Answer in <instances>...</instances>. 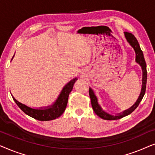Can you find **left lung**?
I'll return each mask as SVG.
<instances>
[{"label": "left lung", "mask_w": 155, "mask_h": 155, "mask_svg": "<svg viewBox=\"0 0 155 155\" xmlns=\"http://www.w3.org/2000/svg\"><path fill=\"white\" fill-rule=\"evenodd\" d=\"M125 37H126L127 41H128V43L133 46V48H134L135 54H136V58H135V61L137 63H138L140 66L142 67V70H143V86H142V90L141 93L140 94V97L136 103L130 108V109L125 111L122 114H119V115L118 116H111L110 114L106 113L101 109L100 106L97 103V99L96 96H95L93 90L92 89L90 88L89 90V94H90V97L91 99V104H92V109L94 110V113L97 114V116L104 120H117L120 119L124 116H128L129 114L132 113L136 108L138 107L139 104L140 103L142 99H143L144 95H145V90H146V84H147V68H146V63L144 58L143 53L140 47L138 44V41L136 39V38L135 37V36L133 35L132 33L128 32V31H125Z\"/></svg>", "instance_id": "left-lung-1"}]
</instances>
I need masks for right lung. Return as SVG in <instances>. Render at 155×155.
Segmentation results:
<instances>
[{"label":"right lung","mask_w":155,"mask_h":155,"mask_svg":"<svg viewBox=\"0 0 155 155\" xmlns=\"http://www.w3.org/2000/svg\"><path fill=\"white\" fill-rule=\"evenodd\" d=\"M78 79L75 78L71 80L69 83H68L65 87L63 89L60 96L58 97L56 102L51 107H48L45 109H31L30 107H27L26 105L19 102L15 99L12 97V99L17 105L20 107V109L31 118H35V119L41 120V121H46V120H51L56 119L59 116L63 114L65 111V108H66L68 104V99L71 92L73 90L74 83Z\"/></svg>","instance_id":"right-lung-1"}]
</instances>
